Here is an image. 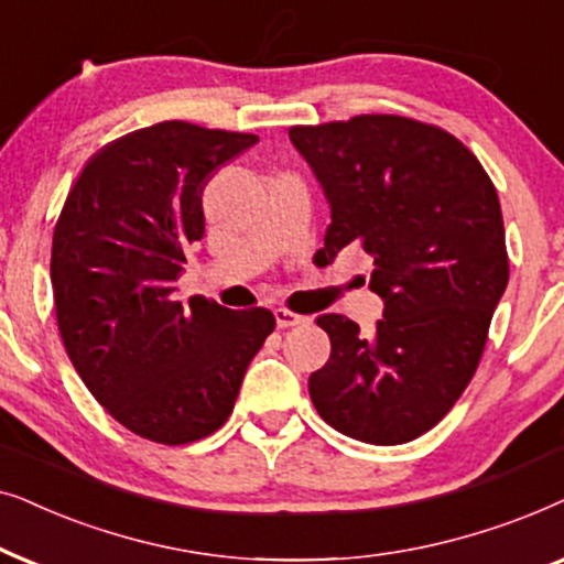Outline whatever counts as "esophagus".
Segmentation results:
<instances>
[{
    "label": "esophagus",
    "instance_id": "1",
    "mask_svg": "<svg viewBox=\"0 0 564 564\" xmlns=\"http://www.w3.org/2000/svg\"><path fill=\"white\" fill-rule=\"evenodd\" d=\"M275 322L278 327H296V325H304V322H310V317H304V314H296L291 310H275Z\"/></svg>",
    "mask_w": 564,
    "mask_h": 564
}]
</instances>
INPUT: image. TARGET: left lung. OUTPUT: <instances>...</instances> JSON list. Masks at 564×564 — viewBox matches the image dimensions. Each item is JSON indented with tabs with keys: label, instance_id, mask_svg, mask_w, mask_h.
<instances>
[{
	"label": "left lung",
	"instance_id": "left-lung-1",
	"mask_svg": "<svg viewBox=\"0 0 564 564\" xmlns=\"http://www.w3.org/2000/svg\"><path fill=\"white\" fill-rule=\"evenodd\" d=\"M289 137L333 212L322 254L369 252V289L384 299L373 333L317 317L333 350L310 397L343 435L408 444L454 408L482 358L508 286L498 193L459 139L415 118L371 112L291 126Z\"/></svg>",
	"mask_w": 564,
	"mask_h": 564
}]
</instances>
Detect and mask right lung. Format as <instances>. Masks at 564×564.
Returning a JSON list of instances; mask_svg holds the SVG:
<instances>
[{"label":"right lung","mask_w":564,"mask_h":564,"mask_svg":"<svg viewBox=\"0 0 564 564\" xmlns=\"http://www.w3.org/2000/svg\"><path fill=\"white\" fill-rule=\"evenodd\" d=\"M258 137L185 120L126 133L89 156L51 245L58 333L105 412L154 444H193L227 423L270 310L175 296L204 237L200 193Z\"/></svg>","instance_id":"1"}]
</instances>
